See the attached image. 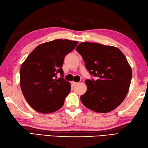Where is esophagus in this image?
<instances>
[{
	"label": "esophagus",
	"mask_w": 148,
	"mask_h": 148,
	"mask_svg": "<svg viewBox=\"0 0 148 148\" xmlns=\"http://www.w3.org/2000/svg\"><path fill=\"white\" fill-rule=\"evenodd\" d=\"M77 84V83L74 82V81H72V82H71L72 86H75V85H76V84Z\"/></svg>",
	"instance_id": "esophagus-1"
}]
</instances>
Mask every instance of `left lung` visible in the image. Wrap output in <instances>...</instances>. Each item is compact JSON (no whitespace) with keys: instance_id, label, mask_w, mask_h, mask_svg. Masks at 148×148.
Listing matches in <instances>:
<instances>
[{"instance_id":"8db88e82","label":"left lung","mask_w":148,"mask_h":148,"mask_svg":"<svg viewBox=\"0 0 148 148\" xmlns=\"http://www.w3.org/2000/svg\"><path fill=\"white\" fill-rule=\"evenodd\" d=\"M84 65L97 80L85 81L87 90L80 99L92 111L105 113L121 104L129 90L132 77L130 65L118 48L83 42L76 47Z\"/></svg>"}]
</instances>
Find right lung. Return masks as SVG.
<instances>
[{
	"label": "right lung",
	"mask_w": 148,
	"mask_h": 148,
	"mask_svg": "<svg viewBox=\"0 0 148 148\" xmlns=\"http://www.w3.org/2000/svg\"><path fill=\"white\" fill-rule=\"evenodd\" d=\"M77 41L55 39L37 46L20 68V86L25 99L35 111L51 113L60 109L71 92V84L64 78L62 65L66 55Z\"/></svg>",
	"instance_id": "1"
}]
</instances>
